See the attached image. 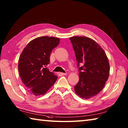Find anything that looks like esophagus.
I'll return each mask as SVG.
<instances>
[{"label": "esophagus", "mask_w": 128, "mask_h": 128, "mask_svg": "<svg viewBox=\"0 0 128 128\" xmlns=\"http://www.w3.org/2000/svg\"><path fill=\"white\" fill-rule=\"evenodd\" d=\"M58 74H59L60 76H64V75H66V74H64V73H62V72H58Z\"/></svg>", "instance_id": "34e87169"}]
</instances>
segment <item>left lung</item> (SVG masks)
<instances>
[{"mask_svg":"<svg viewBox=\"0 0 128 128\" xmlns=\"http://www.w3.org/2000/svg\"><path fill=\"white\" fill-rule=\"evenodd\" d=\"M79 67V81L74 87L79 97L88 99L99 93L109 76V60L104 50L91 38H70Z\"/></svg>","mask_w":128,"mask_h":128,"instance_id":"left-lung-1","label":"left lung"}]
</instances>
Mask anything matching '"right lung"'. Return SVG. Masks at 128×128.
Instances as JSON below:
<instances>
[{"label": "right lung", "mask_w": 128, "mask_h": 128, "mask_svg": "<svg viewBox=\"0 0 128 128\" xmlns=\"http://www.w3.org/2000/svg\"><path fill=\"white\" fill-rule=\"evenodd\" d=\"M60 40L58 38L48 36L36 38L21 53L19 73L25 88L33 95H44L57 80V76L46 67L49 64L50 53Z\"/></svg>", "instance_id": "add662e5"}]
</instances>
